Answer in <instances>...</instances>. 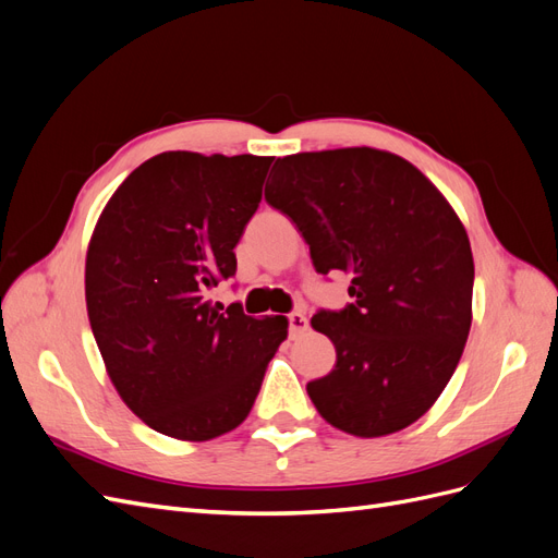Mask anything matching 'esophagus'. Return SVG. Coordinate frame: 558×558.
Wrapping results in <instances>:
<instances>
[{
  "mask_svg": "<svg viewBox=\"0 0 558 558\" xmlns=\"http://www.w3.org/2000/svg\"><path fill=\"white\" fill-rule=\"evenodd\" d=\"M307 328H310V320H307L305 314H302V312H291V314H289V330H291V337L302 335Z\"/></svg>",
  "mask_w": 558,
  "mask_h": 558,
  "instance_id": "34e87169",
  "label": "esophagus"
}]
</instances>
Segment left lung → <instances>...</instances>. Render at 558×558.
Wrapping results in <instances>:
<instances>
[{
  "mask_svg": "<svg viewBox=\"0 0 558 558\" xmlns=\"http://www.w3.org/2000/svg\"><path fill=\"white\" fill-rule=\"evenodd\" d=\"M269 207L295 223L318 275L351 277V302L320 310L337 363L307 384L318 414L356 437L424 416L449 384L472 324L470 240L445 195L412 162L377 148L277 158Z\"/></svg>",
  "mask_w": 558,
  "mask_h": 558,
  "instance_id": "8db88e82",
  "label": "left lung"
}]
</instances>
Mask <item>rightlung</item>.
<instances>
[{"instance_id":"add662e5","label":"right lung","mask_w":558,"mask_h":558,"mask_svg":"<svg viewBox=\"0 0 558 558\" xmlns=\"http://www.w3.org/2000/svg\"><path fill=\"white\" fill-rule=\"evenodd\" d=\"M275 158L167 150L111 195L86 256V305L118 396L146 426L205 442L238 428L286 316L253 318L209 293L238 269Z\"/></svg>"}]
</instances>
